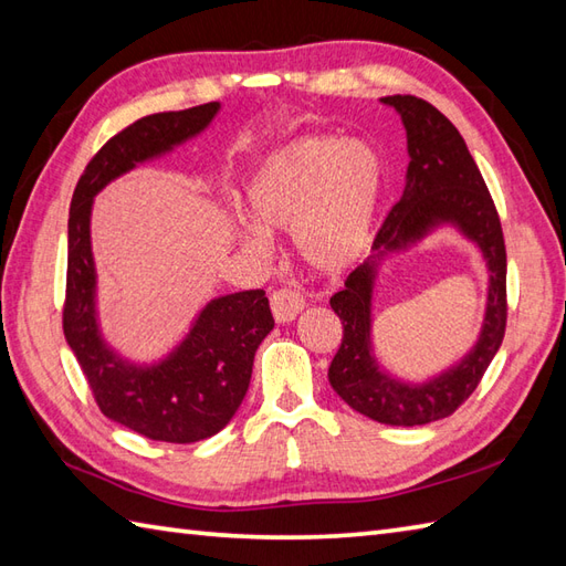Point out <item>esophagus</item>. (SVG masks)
I'll list each match as a JSON object with an SVG mask.
<instances>
[{
  "label": "esophagus",
  "instance_id": "34e87169",
  "mask_svg": "<svg viewBox=\"0 0 566 566\" xmlns=\"http://www.w3.org/2000/svg\"><path fill=\"white\" fill-rule=\"evenodd\" d=\"M270 306L276 323H290L304 311V296L294 290H276L270 296Z\"/></svg>",
  "mask_w": 566,
  "mask_h": 566
}]
</instances>
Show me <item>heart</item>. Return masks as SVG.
<instances>
[{
    "mask_svg": "<svg viewBox=\"0 0 566 566\" xmlns=\"http://www.w3.org/2000/svg\"><path fill=\"white\" fill-rule=\"evenodd\" d=\"M381 195L379 153L365 140L340 136L286 140L264 155L248 182L255 219L272 231H294L298 258L328 276L365 255L375 238ZM259 224L240 219L235 226L240 243L258 252L270 245V233Z\"/></svg>",
    "mask_w": 566,
    "mask_h": 566,
    "instance_id": "obj_1",
    "label": "heart"
}]
</instances>
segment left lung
Segmentation results:
<instances>
[{
	"instance_id": "1",
	"label": "left lung",
	"mask_w": 566,
	"mask_h": 566,
	"mask_svg": "<svg viewBox=\"0 0 566 566\" xmlns=\"http://www.w3.org/2000/svg\"><path fill=\"white\" fill-rule=\"evenodd\" d=\"M379 102L401 116L411 160L403 195L379 228L371 255L350 272L345 290L331 296V308L343 321V343L328 367V381L357 413L384 426L411 428L454 413L496 357L506 333V245L484 177L450 118L411 94H394ZM448 224L474 242L488 262L483 331L454 366L423 382H408L378 363L370 343L376 276L391 254L407 251Z\"/></svg>"
}]
</instances>
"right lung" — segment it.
<instances>
[{"label": "right lung", "mask_w": 566, "mask_h": 566, "mask_svg": "<svg viewBox=\"0 0 566 566\" xmlns=\"http://www.w3.org/2000/svg\"><path fill=\"white\" fill-rule=\"evenodd\" d=\"M219 112L221 104L209 102L138 118L94 155L70 203L65 340L102 413L160 442H199L231 423L245 399L258 345L274 328L270 302L262 290L216 296L160 359L124 357L99 326L92 207L106 185L197 138Z\"/></svg>", "instance_id": "right-lung-1"}]
</instances>
